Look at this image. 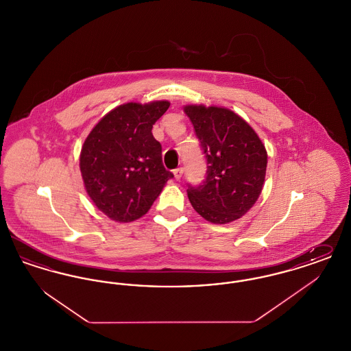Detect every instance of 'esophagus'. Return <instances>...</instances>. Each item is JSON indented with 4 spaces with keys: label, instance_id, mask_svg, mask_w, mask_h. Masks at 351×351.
<instances>
[{
    "label": "esophagus",
    "instance_id": "obj_1",
    "mask_svg": "<svg viewBox=\"0 0 351 351\" xmlns=\"http://www.w3.org/2000/svg\"><path fill=\"white\" fill-rule=\"evenodd\" d=\"M184 172V168L183 167H179L176 168V169H173V175H175V179L176 180H179L180 178H182V175H183Z\"/></svg>",
    "mask_w": 351,
    "mask_h": 351
}]
</instances>
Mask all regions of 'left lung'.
Listing matches in <instances>:
<instances>
[{"label":"left lung","instance_id":"left-lung-1","mask_svg":"<svg viewBox=\"0 0 351 351\" xmlns=\"http://www.w3.org/2000/svg\"><path fill=\"white\" fill-rule=\"evenodd\" d=\"M206 160L197 186L188 184L193 209L209 222L228 223L242 217L258 200L266 176L267 151L250 125L232 110L186 105Z\"/></svg>","mask_w":351,"mask_h":351}]
</instances>
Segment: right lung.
I'll return each mask as SVG.
<instances>
[{"instance_id": "right-lung-1", "label": "right lung", "mask_w": 351, "mask_h": 351, "mask_svg": "<svg viewBox=\"0 0 351 351\" xmlns=\"http://www.w3.org/2000/svg\"><path fill=\"white\" fill-rule=\"evenodd\" d=\"M168 108V101L119 105L86 136L80 154L84 185L108 217L119 222L142 217L173 178L151 133Z\"/></svg>"}]
</instances>
